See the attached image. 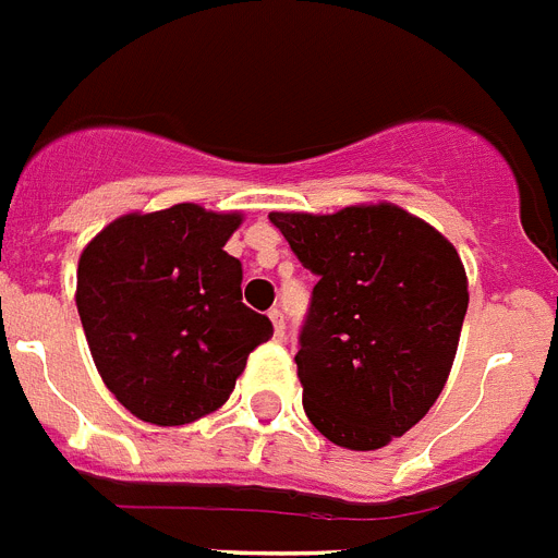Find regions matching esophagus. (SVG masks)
I'll return each instance as SVG.
<instances>
[{
    "mask_svg": "<svg viewBox=\"0 0 558 558\" xmlns=\"http://www.w3.org/2000/svg\"><path fill=\"white\" fill-rule=\"evenodd\" d=\"M268 316H270V322H274V336L282 341V338H284V313L279 311V307H274Z\"/></svg>",
    "mask_w": 558,
    "mask_h": 558,
    "instance_id": "34e87169",
    "label": "esophagus"
}]
</instances>
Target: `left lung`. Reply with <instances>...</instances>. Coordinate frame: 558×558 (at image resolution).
I'll return each instance as SVG.
<instances>
[{
  "instance_id": "left-lung-1",
  "label": "left lung",
  "mask_w": 558,
  "mask_h": 558,
  "mask_svg": "<svg viewBox=\"0 0 558 558\" xmlns=\"http://www.w3.org/2000/svg\"><path fill=\"white\" fill-rule=\"evenodd\" d=\"M270 222L318 276L296 352L311 423L352 451L407 435L460 344L469 279L457 247L392 203L270 211Z\"/></svg>"
}]
</instances>
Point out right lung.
I'll list each match as a JSON object with an SVG mask.
<instances>
[{
  "mask_svg": "<svg viewBox=\"0 0 558 558\" xmlns=\"http://www.w3.org/2000/svg\"><path fill=\"white\" fill-rule=\"evenodd\" d=\"M240 211L178 203L132 211L78 259L81 327L107 389L155 426H185L228 401L251 350L274 336L242 304V265L226 251Z\"/></svg>",
  "mask_w": 558,
  "mask_h": 558,
  "instance_id": "add662e5",
  "label": "right lung"
}]
</instances>
